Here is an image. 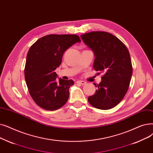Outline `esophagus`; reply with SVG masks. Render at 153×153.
I'll return each mask as SVG.
<instances>
[{"instance_id": "obj_1", "label": "esophagus", "mask_w": 153, "mask_h": 153, "mask_svg": "<svg viewBox=\"0 0 153 153\" xmlns=\"http://www.w3.org/2000/svg\"><path fill=\"white\" fill-rule=\"evenodd\" d=\"M76 83L78 84H79V85H84L85 84H86V82H85V81H83V80H78L76 82Z\"/></svg>"}]
</instances>
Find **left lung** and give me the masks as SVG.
Listing matches in <instances>:
<instances>
[{"instance_id": "obj_1", "label": "left lung", "mask_w": 153, "mask_h": 153, "mask_svg": "<svg viewBox=\"0 0 153 153\" xmlns=\"http://www.w3.org/2000/svg\"><path fill=\"white\" fill-rule=\"evenodd\" d=\"M85 44L94 53L93 68L103 76L98 89L88 98L91 105L100 110H109L125 96L133 74L129 51L114 35L105 32H91L81 35Z\"/></svg>"}]
</instances>
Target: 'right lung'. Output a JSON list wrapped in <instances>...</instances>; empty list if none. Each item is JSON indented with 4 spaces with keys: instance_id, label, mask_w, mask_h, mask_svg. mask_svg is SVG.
Returning <instances> with one entry per match:
<instances>
[{
    "instance_id": "add662e5",
    "label": "right lung",
    "mask_w": 153,
    "mask_h": 153,
    "mask_svg": "<svg viewBox=\"0 0 153 153\" xmlns=\"http://www.w3.org/2000/svg\"><path fill=\"white\" fill-rule=\"evenodd\" d=\"M81 40L76 35H48L36 41L29 49L24 70L29 93L35 103L46 110L63 106L69 98L72 79L57 78L65 50Z\"/></svg>"
}]
</instances>
